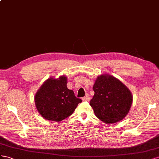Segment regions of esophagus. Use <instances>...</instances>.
<instances>
[{"label": "esophagus", "instance_id": "esophagus-1", "mask_svg": "<svg viewBox=\"0 0 159 159\" xmlns=\"http://www.w3.org/2000/svg\"><path fill=\"white\" fill-rule=\"evenodd\" d=\"M82 100H83V101H90V98H89V94H87L85 97H83Z\"/></svg>", "mask_w": 159, "mask_h": 159}]
</instances>
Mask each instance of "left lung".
<instances>
[{
  "mask_svg": "<svg viewBox=\"0 0 159 159\" xmlns=\"http://www.w3.org/2000/svg\"><path fill=\"white\" fill-rule=\"evenodd\" d=\"M94 94L90 105L95 115L107 124L122 120L128 114L133 102L129 89L115 77L102 75L93 85Z\"/></svg>",
  "mask_w": 159,
  "mask_h": 159,
  "instance_id": "8db88e82",
  "label": "left lung"
}]
</instances>
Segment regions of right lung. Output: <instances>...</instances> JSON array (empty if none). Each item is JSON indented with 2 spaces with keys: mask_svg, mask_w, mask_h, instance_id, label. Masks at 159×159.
<instances>
[{
  "mask_svg": "<svg viewBox=\"0 0 159 159\" xmlns=\"http://www.w3.org/2000/svg\"><path fill=\"white\" fill-rule=\"evenodd\" d=\"M67 78H49L38 90L34 97L37 109L44 119L59 122L71 115L81 99L67 88Z\"/></svg>",
  "mask_w": 159,
  "mask_h": 159,
  "instance_id": "right-lung-1",
  "label": "right lung"
}]
</instances>
